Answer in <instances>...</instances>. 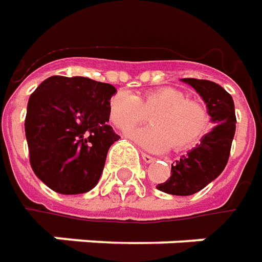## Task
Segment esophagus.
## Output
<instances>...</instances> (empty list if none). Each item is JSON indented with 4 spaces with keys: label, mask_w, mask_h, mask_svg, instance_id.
Wrapping results in <instances>:
<instances>
[{
    "label": "esophagus",
    "mask_w": 262,
    "mask_h": 262,
    "mask_svg": "<svg viewBox=\"0 0 262 262\" xmlns=\"http://www.w3.org/2000/svg\"><path fill=\"white\" fill-rule=\"evenodd\" d=\"M141 158H142V161L145 162V164H152L154 161H155V158H152L151 155H148V154H141Z\"/></svg>",
    "instance_id": "esophagus-1"
}]
</instances>
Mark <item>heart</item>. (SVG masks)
<instances>
[{"label": "heart", "mask_w": 262, "mask_h": 262, "mask_svg": "<svg viewBox=\"0 0 262 262\" xmlns=\"http://www.w3.org/2000/svg\"><path fill=\"white\" fill-rule=\"evenodd\" d=\"M111 122L128 131L154 114L152 125L131 131L137 145L152 152H165L173 145L185 149L199 142L209 128V113L199 101L186 97L176 87H158L137 97L128 92L116 93L108 101Z\"/></svg>", "instance_id": "heart-1"}]
</instances>
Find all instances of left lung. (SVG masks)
I'll return each mask as SVG.
<instances>
[{
  "mask_svg": "<svg viewBox=\"0 0 262 262\" xmlns=\"http://www.w3.org/2000/svg\"><path fill=\"white\" fill-rule=\"evenodd\" d=\"M182 81L193 87L205 101L214 127L202 137L200 144L172 164L169 179L157 187L165 193L190 196L214 181L226 168L237 121L233 97L223 87L214 81L198 79H182Z\"/></svg>",
  "mask_w": 262,
  "mask_h": 262,
  "instance_id": "obj_1",
  "label": "left lung"
}]
</instances>
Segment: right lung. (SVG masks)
<instances>
[{
    "mask_svg": "<svg viewBox=\"0 0 262 262\" xmlns=\"http://www.w3.org/2000/svg\"><path fill=\"white\" fill-rule=\"evenodd\" d=\"M116 87L81 77L52 76L31 94L25 118L35 175L57 193L79 194L100 181L118 135L108 125Z\"/></svg>",
    "mask_w": 262,
    "mask_h": 262,
    "instance_id": "add662e5",
    "label": "right lung"
}]
</instances>
